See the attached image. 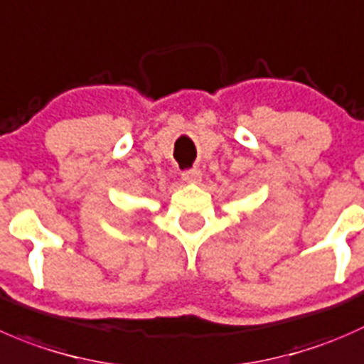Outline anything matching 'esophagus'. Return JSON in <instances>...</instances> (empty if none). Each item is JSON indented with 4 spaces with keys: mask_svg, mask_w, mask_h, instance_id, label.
<instances>
[{
    "mask_svg": "<svg viewBox=\"0 0 364 364\" xmlns=\"http://www.w3.org/2000/svg\"><path fill=\"white\" fill-rule=\"evenodd\" d=\"M181 176L186 183H199L200 178H203V174H200V171L197 167L186 168V171H183Z\"/></svg>",
    "mask_w": 364,
    "mask_h": 364,
    "instance_id": "esophagus-1",
    "label": "esophagus"
}]
</instances>
